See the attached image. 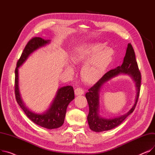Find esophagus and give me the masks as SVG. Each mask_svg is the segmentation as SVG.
<instances>
[{
  "label": "esophagus",
  "instance_id": "obj_1",
  "mask_svg": "<svg viewBox=\"0 0 155 155\" xmlns=\"http://www.w3.org/2000/svg\"><path fill=\"white\" fill-rule=\"evenodd\" d=\"M75 94L76 95H80L84 94V91L82 88H77L75 90Z\"/></svg>",
  "mask_w": 155,
  "mask_h": 155
}]
</instances>
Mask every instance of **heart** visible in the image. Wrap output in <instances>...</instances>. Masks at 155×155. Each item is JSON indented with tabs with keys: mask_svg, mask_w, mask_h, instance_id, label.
Listing matches in <instances>:
<instances>
[{
	"mask_svg": "<svg viewBox=\"0 0 155 155\" xmlns=\"http://www.w3.org/2000/svg\"><path fill=\"white\" fill-rule=\"evenodd\" d=\"M104 45L99 43L85 45L78 48L73 53L71 61L75 64L85 63L81 70V77L87 84H92L98 80L107 68L112 58L109 49H104ZM73 72L71 67L68 68Z\"/></svg>",
	"mask_w": 155,
	"mask_h": 155,
	"instance_id": "heart-1",
	"label": "heart"
}]
</instances>
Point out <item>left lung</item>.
Segmentation results:
<instances>
[{
	"mask_svg": "<svg viewBox=\"0 0 155 155\" xmlns=\"http://www.w3.org/2000/svg\"><path fill=\"white\" fill-rule=\"evenodd\" d=\"M125 73L131 76L135 81L137 87V96L136 102L132 109L126 115L117 118L104 119L99 117L98 114V92L101 85L110 78L118 75L120 73ZM141 83V73L138 68L136 60L135 53L131 43H129L126 50L124 61L121 66L116 68L110 70L95 83L91 88L88 89L85 97L87 100L89 112L87 120L89 127L95 132H102L108 131L120 125L134 111L140 96V87Z\"/></svg>",
	"mask_w": 155,
	"mask_h": 155,
	"instance_id": "8db88e82",
	"label": "left lung"
}]
</instances>
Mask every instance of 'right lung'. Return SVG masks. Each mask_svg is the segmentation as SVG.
Here are the masks:
<instances>
[{
  "label": "right lung",
  "instance_id": "right-lung-1",
  "mask_svg": "<svg viewBox=\"0 0 155 155\" xmlns=\"http://www.w3.org/2000/svg\"><path fill=\"white\" fill-rule=\"evenodd\" d=\"M50 41L48 39L45 40L41 38L34 37L28 42L16 64L15 69L14 92L16 101L30 120L38 126L52 129L60 127L64 123L68 105L75 98L73 87L68 85L60 88L49 110L43 114H37L29 110L24 105L21 98L18 86V68L27 59L28 56L32 52Z\"/></svg>",
  "mask_w": 155,
  "mask_h": 155
}]
</instances>
